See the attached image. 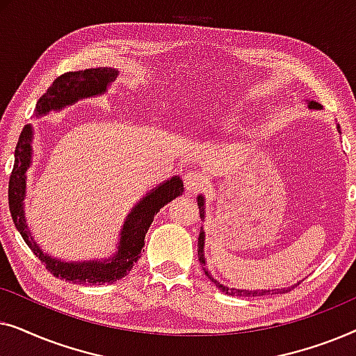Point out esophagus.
Here are the masks:
<instances>
[{
	"label": "esophagus",
	"instance_id": "esophagus-1",
	"mask_svg": "<svg viewBox=\"0 0 356 356\" xmlns=\"http://www.w3.org/2000/svg\"><path fill=\"white\" fill-rule=\"evenodd\" d=\"M206 178H204L202 173L197 172H188L184 175V188L189 194H197L199 191H202L206 188Z\"/></svg>",
	"mask_w": 356,
	"mask_h": 356
}]
</instances>
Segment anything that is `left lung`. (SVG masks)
I'll return each mask as SVG.
<instances>
[{
    "instance_id": "1",
    "label": "left lung",
    "mask_w": 356,
    "mask_h": 356,
    "mask_svg": "<svg viewBox=\"0 0 356 356\" xmlns=\"http://www.w3.org/2000/svg\"><path fill=\"white\" fill-rule=\"evenodd\" d=\"M309 108H314V110H319L321 105L318 104V102H311L309 104ZM340 128V126H339ZM197 206H199V213H201V217H204V197L199 196L197 197ZM197 246H199V251H197V256H199V261L202 262V264H206V261H204V254H202V248H204V232L199 233V240H197ZM204 272H206V275L211 279L213 284H216V286L218 290H222L223 293L225 295H232V296H246V298H251V296H264V295H275V293H285V291H289L290 289H277V290H254V291H250V290H236V289H228V286H225L223 284H220V282L213 279V277L209 274V270L204 269Z\"/></svg>"
}]
</instances>
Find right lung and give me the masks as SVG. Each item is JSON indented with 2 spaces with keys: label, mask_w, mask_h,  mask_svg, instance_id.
<instances>
[{
  "label": "right lung",
  "mask_w": 356,
  "mask_h": 356,
  "mask_svg": "<svg viewBox=\"0 0 356 356\" xmlns=\"http://www.w3.org/2000/svg\"><path fill=\"white\" fill-rule=\"evenodd\" d=\"M116 77V71L111 67H90V70L65 72L53 81L48 90L37 102V115H45L50 110H58L61 106L74 104L76 100L84 97L99 95L106 90V86ZM31 139L32 129L26 126L19 136L16 150H14V167L9 177L8 199L9 212L17 232L31 248L33 254L43 262L47 270L56 279L72 282V284L84 285H102L113 284L123 279L133 266L139 261L140 250L144 246V238L147 233L154 216L160 209L183 193V181L179 177H173L167 183L160 184L133 209L126 218L123 230H121V241L118 246V254L110 257L108 261L94 262H61L53 259L51 256L43 254L27 230L26 218H24V194H26V170L31 165Z\"/></svg>",
  "instance_id": "1"
}]
</instances>
